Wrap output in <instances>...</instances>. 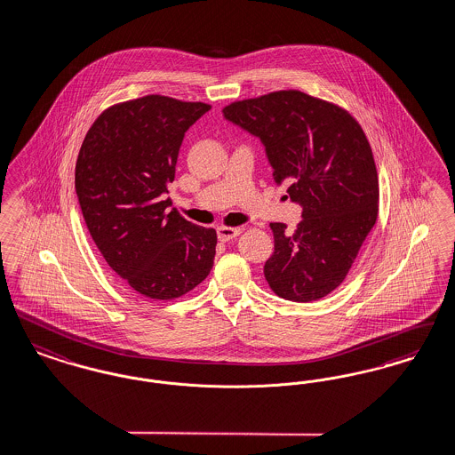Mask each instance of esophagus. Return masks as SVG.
Segmentation results:
<instances>
[{
  "instance_id": "34e87169",
  "label": "esophagus",
  "mask_w": 455,
  "mask_h": 455,
  "mask_svg": "<svg viewBox=\"0 0 455 455\" xmlns=\"http://www.w3.org/2000/svg\"><path fill=\"white\" fill-rule=\"evenodd\" d=\"M243 228H228V226H220L217 228V238L220 241H229V239L236 238L241 235Z\"/></svg>"
}]
</instances>
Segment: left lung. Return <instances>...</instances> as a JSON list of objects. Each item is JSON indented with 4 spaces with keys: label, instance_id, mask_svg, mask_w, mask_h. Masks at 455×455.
I'll return each instance as SVG.
<instances>
[{
    "label": "left lung",
    "instance_id": "obj_1",
    "mask_svg": "<svg viewBox=\"0 0 455 455\" xmlns=\"http://www.w3.org/2000/svg\"><path fill=\"white\" fill-rule=\"evenodd\" d=\"M222 113L260 137L275 183L303 207L292 233L270 222L265 281L289 301L331 294L379 217V172L366 133L347 109L294 89L235 100Z\"/></svg>",
    "mask_w": 455,
    "mask_h": 455
}]
</instances>
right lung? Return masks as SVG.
Returning a JSON list of instances; mask_svg holds the SVG:
<instances>
[{
  "label": "right lung",
  "instance_id": "right-lung-1",
  "mask_svg": "<svg viewBox=\"0 0 455 455\" xmlns=\"http://www.w3.org/2000/svg\"><path fill=\"white\" fill-rule=\"evenodd\" d=\"M209 109L159 94L118 102L78 152L75 190L89 233L108 265L150 299L190 292L214 265L216 229L166 212L185 132Z\"/></svg>",
  "mask_w": 455,
  "mask_h": 455
}]
</instances>
